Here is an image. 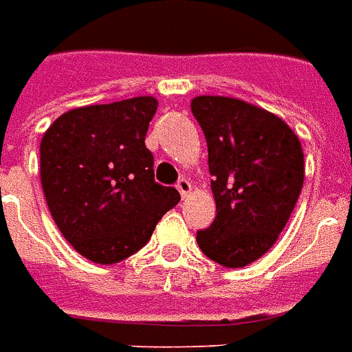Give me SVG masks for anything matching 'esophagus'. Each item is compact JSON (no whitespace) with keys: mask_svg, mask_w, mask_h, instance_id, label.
I'll return each mask as SVG.
<instances>
[{"mask_svg":"<svg viewBox=\"0 0 352 352\" xmlns=\"http://www.w3.org/2000/svg\"><path fill=\"white\" fill-rule=\"evenodd\" d=\"M176 189H178V191H180V195L186 199V197L191 193V184H189V180H186V178H180L178 184H176Z\"/></svg>","mask_w":352,"mask_h":352,"instance_id":"1","label":"esophagus"}]
</instances>
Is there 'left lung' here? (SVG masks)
<instances>
[{
  "mask_svg": "<svg viewBox=\"0 0 352 352\" xmlns=\"http://www.w3.org/2000/svg\"><path fill=\"white\" fill-rule=\"evenodd\" d=\"M191 111L208 146L216 218L197 243L223 267H244L275 244L303 188V149L267 109L228 96H197Z\"/></svg>",
  "mask_w": 352,
  "mask_h": 352,
  "instance_id": "8db88e82",
  "label": "left lung"
}]
</instances>
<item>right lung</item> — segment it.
Instances as JSON below:
<instances>
[{
  "mask_svg": "<svg viewBox=\"0 0 352 352\" xmlns=\"http://www.w3.org/2000/svg\"><path fill=\"white\" fill-rule=\"evenodd\" d=\"M153 96L62 113L41 138V186L54 223L81 256L111 265L151 239L180 201L155 182L146 132Z\"/></svg>",
  "mask_w": 352,
  "mask_h": 352,
  "instance_id": "add662e5",
  "label": "right lung"
}]
</instances>
